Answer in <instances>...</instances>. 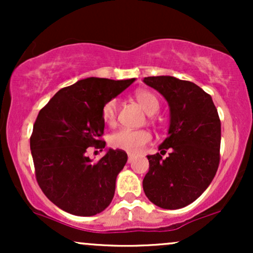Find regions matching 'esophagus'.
Masks as SVG:
<instances>
[{
	"label": "esophagus",
	"instance_id": "34e87169",
	"mask_svg": "<svg viewBox=\"0 0 253 253\" xmlns=\"http://www.w3.org/2000/svg\"><path fill=\"white\" fill-rule=\"evenodd\" d=\"M133 159H134V156L130 155V153H129V155H128V163H132Z\"/></svg>",
	"mask_w": 253,
	"mask_h": 253
}]
</instances>
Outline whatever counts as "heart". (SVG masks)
I'll use <instances>...</instances> for the list:
<instances>
[{"label": "heart", "instance_id": "obj_1", "mask_svg": "<svg viewBox=\"0 0 253 253\" xmlns=\"http://www.w3.org/2000/svg\"><path fill=\"white\" fill-rule=\"evenodd\" d=\"M135 98L141 108L149 115H153L158 112L159 101L150 90H138L135 92ZM119 108V100L117 97L109 98L106 101L101 109V118L103 123L113 126L117 121ZM152 140V135L147 129H127L121 128L109 135V145L114 149L124 150L128 153H138Z\"/></svg>", "mask_w": 253, "mask_h": 253}]
</instances>
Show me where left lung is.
Here are the masks:
<instances>
[{"mask_svg":"<svg viewBox=\"0 0 253 253\" xmlns=\"http://www.w3.org/2000/svg\"><path fill=\"white\" fill-rule=\"evenodd\" d=\"M170 107L169 136L161 153L149 155L145 195L164 210L190 205L208 188L220 163L221 123L211 95L195 83L171 76L145 77ZM170 151L167 159L161 157Z\"/></svg>","mask_w":253,"mask_h":253,"instance_id":"8db88e82","label":"left lung"}]
</instances>
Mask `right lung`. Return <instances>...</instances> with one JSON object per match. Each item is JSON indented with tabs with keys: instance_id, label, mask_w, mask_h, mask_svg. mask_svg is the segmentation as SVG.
<instances>
[{
	"instance_id": "right-lung-1",
	"label": "right lung",
	"mask_w": 253,
	"mask_h": 253,
	"mask_svg": "<svg viewBox=\"0 0 253 253\" xmlns=\"http://www.w3.org/2000/svg\"><path fill=\"white\" fill-rule=\"evenodd\" d=\"M133 82L134 78H85L60 89L40 109L30 140L36 178L46 197L60 210L91 216L112 202L127 153L109 149L92 163L85 152L92 146L104 149L102 106Z\"/></svg>"
}]
</instances>
